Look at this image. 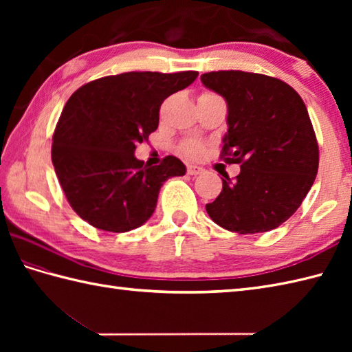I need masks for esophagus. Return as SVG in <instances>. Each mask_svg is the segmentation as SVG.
Returning <instances> with one entry per match:
<instances>
[{"instance_id": "1", "label": "esophagus", "mask_w": 352, "mask_h": 352, "mask_svg": "<svg viewBox=\"0 0 352 352\" xmlns=\"http://www.w3.org/2000/svg\"><path fill=\"white\" fill-rule=\"evenodd\" d=\"M201 172H203V168L195 166V164H188V174L189 175H198V174H201Z\"/></svg>"}]
</instances>
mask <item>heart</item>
I'll use <instances>...</instances> for the list:
<instances>
[{"instance_id": "obj_1", "label": "heart", "mask_w": 352, "mask_h": 352, "mask_svg": "<svg viewBox=\"0 0 352 352\" xmlns=\"http://www.w3.org/2000/svg\"><path fill=\"white\" fill-rule=\"evenodd\" d=\"M204 95H212V94H204ZM180 151L186 155V157H198L203 154V145L199 144L198 140H193V139H189V140H184L183 144L180 145Z\"/></svg>"}]
</instances>
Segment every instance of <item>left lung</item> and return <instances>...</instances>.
I'll return each mask as SVG.
<instances>
[{
	"mask_svg": "<svg viewBox=\"0 0 352 352\" xmlns=\"http://www.w3.org/2000/svg\"><path fill=\"white\" fill-rule=\"evenodd\" d=\"M201 81L228 106L221 157L241 163L236 182L222 180L218 198L206 204L208 216L239 234L280 227L301 206L319 166L316 134L302 98L263 74L213 71Z\"/></svg>",
	"mask_w": 352,
	"mask_h": 352,
	"instance_id": "8db88e82",
	"label": "left lung"
}]
</instances>
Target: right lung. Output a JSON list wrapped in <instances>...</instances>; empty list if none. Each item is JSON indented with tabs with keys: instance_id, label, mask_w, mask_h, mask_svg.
Segmentation results:
<instances>
[{
	"instance_id": "add662e5",
	"label": "right lung",
	"mask_w": 352,
	"mask_h": 352,
	"mask_svg": "<svg viewBox=\"0 0 352 352\" xmlns=\"http://www.w3.org/2000/svg\"><path fill=\"white\" fill-rule=\"evenodd\" d=\"M197 77V71L124 72L94 80L71 95L52 136L51 159L81 219L125 233L151 218L162 184L184 175L186 166L174 155L146 166L134 151L159 126L162 102Z\"/></svg>"
}]
</instances>
